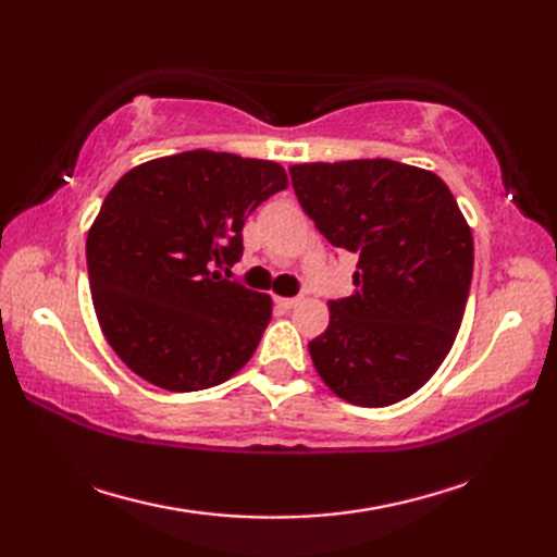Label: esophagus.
I'll use <instances>...</instances> for the list:
<instances>
[{"instance_id": "1", "label": "esophagus", "mask_w": 557, "mask_h": 557, "mask_svg": "<svg viewBox=\"0 0 557 557\" xmlns=\"http://www.w3.org/2000/svg\"><path fill=\"white\" fill-rule=\"evenodd\" d=\"M277 301V306H282V309H294V306H299V301H301V297H289V299H285V297H277L275 299Z\"/></svg>"}]
</instances>
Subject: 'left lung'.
I'll list each match as a JSON object with an SVG mask.
<instances>
[{"instance_id": "8db88e82", "label": "left lung", "mask_w": 557, "mask_h": 557, "mask_svg": "<svg viewBox=\"0 0 557 557\" xmlns=\"http://www.w3.org/2000/svg\"><path fill=\"white\" fill-rule=\"evenodd\" d=\"M306 215L359 256L354 294L330 301L309 342L318 375L349 405L417 393L455 345L474 272V239L441 176L395 160L289 168Z\"/></svg>"}]
</instances>
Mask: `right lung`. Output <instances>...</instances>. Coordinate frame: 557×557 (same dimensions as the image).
I'll use <instances>...</instances> for the list:
<instances>
[{"mask_svg":"<svg viewBox=\"0 0 557 557\" xmlns=\"http://www.w3.org/2000/svg\"><path fill=\"white\" fill-rule=\"evenodd\" d=\"M277 162L188 150L126 172L88 232V280L104 337L170 393L220 385L253 357L268 294L218 268L244 253L246 218L287 188Z\"/></svg>","mask_w":557,"mask_h":557,"instance_id":"1","label":"right lung"}]
</instances>
